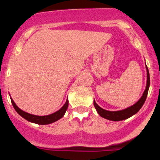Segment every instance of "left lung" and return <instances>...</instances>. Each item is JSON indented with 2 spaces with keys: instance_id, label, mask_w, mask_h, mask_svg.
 Returning <instances> with one entry per match:
<instances>
[{
  "instance_id": "left-lung-1",
  "label": "left lung",
  "mask_w": 160,
  "mask_h": 160,
  "mask_svg": "<svg viewBox=\"0 0 160 160\" xmlns=\"http://www.w3.org/2000/svg\"><path fill=\"white\" fill-rule=\"evenodd\" d=\"M147 69V85H146V89L143 93L142 96L141 97V98L133 105L130 106L126 109L121 110V111H107V110H104L103 108L99 107L98 104H96L95 101L94 100V106L96 109L97 112L99 115L101 116L103 118L107 119V120H111V121H120L126 120V119L129 118L132 116L135 115V113H138L139 111V110L141 109V107L144 104L145 100H146L147 96H148V89L150 87V74L149 71H148V67L146 66Z\"/></svg>"
}]
</instances>
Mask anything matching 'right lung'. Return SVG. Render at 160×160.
Here are the masks:
<instances>
[{
  "instance_id": "add662e5",
  "label": "right lung",
  "mask_w": 160,
  "mask_h": 160,
  "mask_svg": "<svg viewBox=\"0 0 160 160\" xmlns=\"http://www.w3.org/2000/svg\"><path fill=\"white\" fill-rule=\"evenodd\" d=\"M11 102H12V106H13L14 109L16 110V111L24 119L29 121L31 122H34V123H37L39 125H47L52 123V122H56V121L58 120L59 119H61L64 115H65L66 111H67L68 107V100L67 99L66 102L62 106L61 109L58 110V111L55 112V113H52V114L47 115V116H37V115H33L31 113H27V112L23 111L22 110H21L19 108L17 105L15 104V102H13L12 98H10Z\"/></svg>"
}]
</instances>
